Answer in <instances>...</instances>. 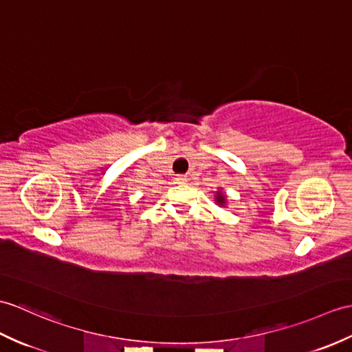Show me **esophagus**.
<instances>
[{
	"instance_id": "obj_1",
	"label": "esophagus",
	"mask_w": 352,
	"mask_h": 352,
	"mask_svg": "<svg viewBox=\"0 0 352 352\" xmlns=\"http://www.w3.org/2000/svg\"><path fill=\"white\" fill-rule=\"evenodd\" d=\"M175 179H177V183H186L187 182V177L186 175H177Z\"/></svg>"
}]
</instances>
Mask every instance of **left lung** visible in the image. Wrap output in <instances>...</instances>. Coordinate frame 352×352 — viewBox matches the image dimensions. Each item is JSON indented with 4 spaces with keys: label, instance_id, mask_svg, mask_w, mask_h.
<instances>
[{
    "label": "left lung",
    "instance_id": "obj_1",
    "mask_svg": "<svg viewBox=\"0 0 352 352\" xmlns=\"http://www.w3.org/2000/svg\"><path fill=\"white\" fill-rule=\"evenodd\" d=\"M216 199H217V202H219V204H222V206L225 204V196H223L222 193H220V192H217V193H216Z\"/></svg>",
    "mask_w": 352,
    "mask_h": 352
}]
</instances>
